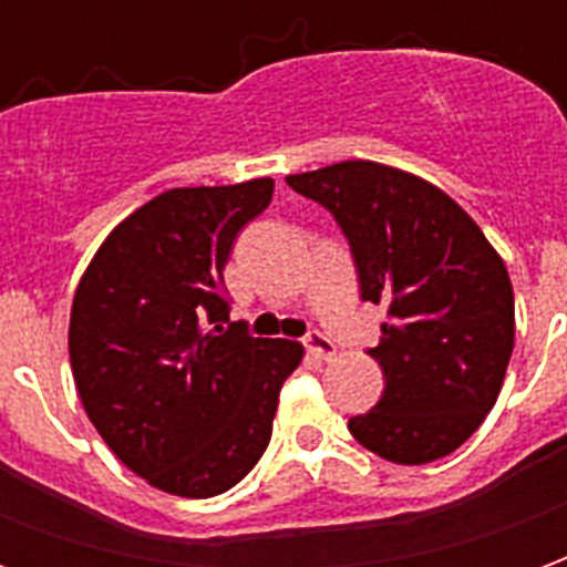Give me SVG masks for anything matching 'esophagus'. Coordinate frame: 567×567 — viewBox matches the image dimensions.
I'll return each instance as SVG.
<instances>
[{"mask_svg":"<svg viewBox=\"0 0 567 567\" xmlns=\"http://www.w3.org/2000/svg\"><path fill=\"white\" fill-rule=\"evenodd\" d=\"M303 346H307L309 355L321 358V361H328V358H333V352H337V346H333L331 337L321 331H309L307 337H303Z\"/></svg>","mask_w":567,"mask_h":567,"instance_id":"34e87169","label":"esophagus"}]
</instances>
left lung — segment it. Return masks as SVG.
I'll return each instance as SVG.
<instances>
[{"instance_id": "obj_1", "label": "left lung", "mask_w": 567, "mask_h": 567, "mask_svg": "<svg viewBox=\"0 0 567 567\" xmlns=\"http://www.w3.org/2000/svg\"><path fill=\"white\" fill-rule=\"evenodd\" d=\"M343 230L361 300L385 309V392L349 419L352 437L394 464L443 458L495 406L513 352V288L474 218L422 178L343 161L285 178Z\"/></svg>"}]
</instances>
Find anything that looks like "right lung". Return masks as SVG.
<instances>
[{
	"instance_id": "add662e5",
	"label": "right lung",
	"mask_w": 567,
	"mask_h": 567,
	"mask_svg": "<svg viewBox=\"0 0 567 567\" xmlns=\"http://www.w3.org/2000/svg\"><path fill=\"white\" fill-rule=\"evenodd\" d=\"M270 199L272 178L173 187L117 224L75 291L69 361L84 413L163 492L234 488L267 450L279 389L303 358L300 343L230 321L224 267Z\"/></svg>"
}]
</instances>
